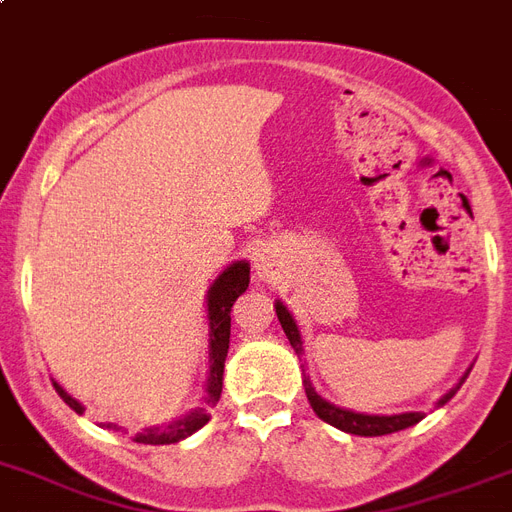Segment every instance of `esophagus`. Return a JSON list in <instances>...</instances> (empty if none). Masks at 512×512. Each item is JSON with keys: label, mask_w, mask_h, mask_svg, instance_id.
<instances>
[{"label": "esophagus", "mask_w": 512, "mask_h": 512, "mask_svg": "<svg viewBox=\"0 0 512 512\" xmlns=\"http://www.w3.org/2000/svg\"><path fill=\"white\" fill-rule=\"evenodd\" d=\"M252 271H255V279L260 284L276 282V273H279V268H276V257H273L268 249H257Z\"/></svg>", "instance_id": "34e87169"}]
</instances>
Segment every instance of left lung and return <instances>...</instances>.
Wrapping results in <instances>:
<instances>
[{"label":"left lung","instance_id":"1","mask_svg":"<svg viewBox=\"0 0 512 512\" xmlns=\"http://www.w3.org/2000/svg\"><path fill=\"white\" fill-rule=\"evenodd\" d=\"M273 308H276V317H279V322H282L284 335L290 338V346L295 349V354H298V357H303V351L306 349H303V338H300L298 322H295V317L290 314V308L284 306L282 300H276V303H273ZM467 373H470V368H467ZM467 373L459 378V384H456L454 389H448L446 395L440 397L438 403H435V408L446 405L448 400H451V397L459 392V386L464 384ZM303 386H306L308 403H311V408H314V413H317L319 419L327 421V424H333V427H338L341 432H349V435L378 438V435H392V432H400V429L413 427V424H419V421L424 419L419 411H405V413H392V416H384V413H360V411H349V408H341V405L330 403V400H325V397L319 395L317 389H314V384H311V378H308L306 373H303Z\"/></svg>","mask_w":512,"mask_h":512}]
</instances>
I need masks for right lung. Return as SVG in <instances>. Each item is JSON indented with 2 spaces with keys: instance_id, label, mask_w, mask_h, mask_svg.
Returning a JSON list of instances; mask_svg holds the SVG:
<instances>
[{
  "instance_id": "1",
  "label": "right lung",
  "mask_w": 512,
  "mask_h": 512,
  "mask_svg": "<svg viewBox=\"0 0 512 512\" xmlns=\"http://www.w3.org/2000/svg\"><path fill=\"white\" fill-rule=\"evenodd\" d=\"M249 287V263L247 260H236L230 263L225 271L209 284V292H206V319H209V370H206V408H195V411L179 416V419L169 421L166 427H147L144 432H136V443H144V446H169V443H179V440L190 438L193 432L204 427L206 421L212 419L209 416V408L217 405L222 395V373H225V357H228L230 346V308L236 303L239 295H244ZM53 386L61 395L72 411L83 413V403L74 400L64 386L58 384L53 378Z\"/></svg>"
}]
</instances>
